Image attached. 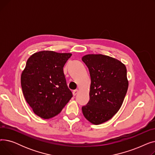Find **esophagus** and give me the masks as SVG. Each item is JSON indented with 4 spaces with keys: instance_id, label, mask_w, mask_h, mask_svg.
I'll return each mask as SVG.
<instances>
[{
    "instance_id": "obj_1",
    "label": "esophagus",
    "mask_w": 155,
    "mask_h": 155,
    "mask_svg": "<svg viewBox=\"0 0 155 155\" xmlns=\"http://www.w3.org/2000/svg\"><path fill=\"white\" fill-rule=\"evenodd\" d=\"M78 91L77 90V89H76V90H74V91H73V95H74V96H75L78 94Z\"/></svg>"
}]
</instances>
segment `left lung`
Masks as SVG:
<instances>
[{
    "mask_svg": "<svg viewBox=\"0 0 155 155\" xmlns=\"http://www.w3.org/2000/svg\"><path fill=\"white\" fill-rule=\"evenodd\" d=\"M82 61L91 78L90 100L82 106L85 117L94 124L110 119L120 108L128 88L125 65L112 57L87 54Z\"/></svg>",
    "mask_w": 155,
    "mask_h": 155,
    "instance_id": "1",
    "label": "left lung"
}]
</instances>
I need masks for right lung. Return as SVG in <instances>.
<instances>
[{
  "mask_svg": "<svg viewBox=\"0 0 155 155\" xmlns=\"http://www.w3.org/2000/svg\"><path fill=\"white\" fill-rule=\"evenodd\" d=\"M71 53L43 51L31 55L21 78L22 93L36 114L43 119L58 115L73 97L63 73Z\"/></svg>",
  "mask_w": 155,
  "mask_h": 155,
  "instance_id": "add662e5",
  "label": "right lung"
}]
</instances>
